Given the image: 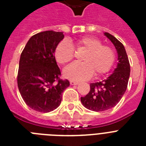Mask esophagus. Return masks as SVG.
Here are the masks:
<instances>
[{"label": "esophagus", "instance_id": "obj_1", "mask_svg": "<svg viewBox=\"0 0 146 146\" xmlns=\"http://www.w3.org/2000/svg\"><path fill=\"white\" fill-rule=\"evenodd\" d=\"M70 85H78L79 84V82H76V81H73V80H71L70 82Z\"/></svg>", "mask_w": 146, "mask_h": 146}]
</instances>
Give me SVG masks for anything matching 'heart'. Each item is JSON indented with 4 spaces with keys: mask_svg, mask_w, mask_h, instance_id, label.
Wrapping results in <instances>:
<instances>
[{
    "mask_svg": "<svg viewBox=\"0 0 146 146\" xmlns=\"http://www.w3.org/2000/svg\"><path fill=\"white\" fill-rule=\"evenodd\" d=\"M76 48L86 50L81 57L82 63H74L64 70V75L70 80H88L94 73L99 76L108 72L116 59L115 51L111 47L102 44V41L93 36H84L76 40ZM54 57L58 64L64 65L74 57V49L70 42L64 40L57 44Z\"/></svg>",
    "mask_w": 146,
    "mask_h": 146,
    "instance_id": "heart-1",
    "label": "heart"
}]
</instances>
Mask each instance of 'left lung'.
Returning a JSON list of instances; mask_svg holds the SVG:
<instances>
[{
	"instance_id": "8db88e82",
	"label": "left lung",
	"mask_w": 146,
	"mask_h": 146,
	"mask_svg": "<svg viewBox=\"0 0 146 146\" xmlns=\"http://www.w3.org/2000/svg\"><path fill=\"white\" fill-rule=\"evenodd\" d=\"M104 35L111 40L118 55V63L113 73L102 82L90 84V91L81 97L85 108L93 111H104L117 105L127 90L130 66L123 44L108 33Z\"/></svg>"
}]
</instances>
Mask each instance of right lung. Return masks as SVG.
Returning a JSON list of instances; mask_svg holds the SVG:
<instances>
[{
  "instance_id": "obj_1",
  "label": "right lung",
  "mask_w": 146,
  "mask_h": 146,
  "mask_svg": "<svg viewBox=\"0 0 146 146\" xmlns=\"http://www.w3.org/2000/svg\"><path fill=\"white\" fill-rule=\"evenodd\" d=\"M64 38L63 33L44 31L33 35L22 51L17 84L23 99L38 112L54 111L61 102L62 93L70 86L61 75L54 50Z\"/></svg>"
}]
</instances>
